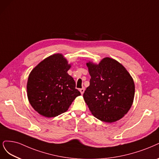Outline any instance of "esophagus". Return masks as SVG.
Here are the masks:
<instances>
[{"mask_svg":"<svg viewBox=\"0 0 159 159\" xmlns=\"http://www.w3.org/2000/svg\"><path fill=\"white\" fill-rule=\"evenodd\" d=\"M84 91H85V88H84V87H83V88H81V89H80V93H81V95H83V94H84Z\"/></svg>","mask_w":159,"mask_h":159,"instance_id":"obj_1","label":"esophagus"}]
</instances>
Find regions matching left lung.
<instances>
[{"mask_svg": "<svg viewBox=\"0 0 159 159\" xmlns=\"http://www.w3.org/2000/svg\"><path fill=\"white\" fill-rule=\"evenodd\" d=\"M91 75L90 85L84 98L93 116L102 122L112 123L126 114L132 107L135 84L122 64L105 57L95 64H86Z\"/></svg>", "mask_w": 159, "mask_h": 159, "instance_id": "left-lung-1", "label": "left lung"}]
</instances>
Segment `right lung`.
Wrapping results in <instances>:
<instances>
[{"mask_svg":"<svg viewBox=\"0 0 159 159\" xmlns=\"http://www.w3.org/2000/svg\"><path fill=\"white\" fill-rule=\"evenodd\" d=\"M71 64L62 54H54L38 64L30 72L27 95L34 110L47 118L68 111L80 92L68 74Z\"/></svg>","mask_w":159,"mask_h":159,"instance_id":"add662e5","label":"right lung"}]
</instances>
